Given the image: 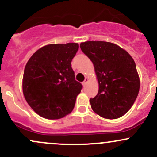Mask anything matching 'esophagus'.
Wrapping results in <instances>:
<instances>
[{
	"label": "esophagus",
	"instance_id": "34e87169",
	"mask_svg": "<svg viewBox=\"0 0 157 157\" xmlns=\"http://www.w3.org/2000/svg\"><path fill=\"white\" fill-rule=\"evenodd\" d=\"M88 80H89V79H88V77H86V78H85V80H84V81L82 82V85H83V86H86V83H87Z\"/></svg>",
	"mask_w": 157,
	"mask_h": 157
}]
</instances>
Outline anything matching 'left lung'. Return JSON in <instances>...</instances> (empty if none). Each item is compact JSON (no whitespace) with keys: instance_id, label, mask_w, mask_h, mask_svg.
<instances>
[{"instance_id":"1","label":"left lung","mask_w":157,"mask_h":157,"mask_svg":"<svg viewBox=\"0 0 157 157\" xmlns=\"http://www.w3.org/2000/svg\"><path fill=\"white\" fill-rule=\"evenodd\" d=\"M92 62L99 90L90 98L96 114L115 119L126 114L136 99L140 80L132 56L117 44L102 41H88L80 45Z\"/></svg>"}]
</instances>
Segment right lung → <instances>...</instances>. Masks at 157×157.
<instances>
[{
	"label": "right lung",
	"instance_id": "add662e5",
	"mask_svg": "<svg viewBox=\"0 0 157 157\" xmlns=\"http://www.w3.org/2000/svg\"><path fill=\"white\" fill-rule=\"evenodd\" d=\"M77 43L51 44L36 51L26 64L22 89L24 96L38 115L59 119L71 113L82 88L75 80L71 60Z\"/></svg>",
	"mask_w": 157,
	"mask_h": 157
}]
</instances>
